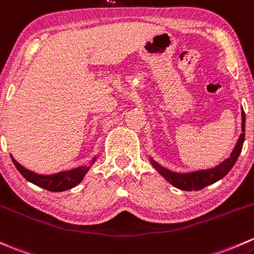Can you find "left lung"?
Returning <instances> with one entry per match:
<instances>
[{
    "instance_id": "8db88e82",
    "label": "left lung",
    "mask_w": 254,
    "mask_h": 254,
    "mask_svg": "<svg viewBox=\"0 0 254 254\" xmlns=\"http://www.w3.org/2000/svg\"><path fill=\"white\" fill-rule=\"evenodd\" d=\"M242 134L240 135L239 140H237L236 146H235L234 151L231 152L230 157L226 158L225 161H223L220 164H218L217 167L210 168V169H203V170H196V172L192 173H175L170 172L167 168L162 167L158 163L154 162L153 159L149 158L152 165H153L154 169L161 174L163 178L167 181H169L173 186L180 189L183 191H198L204 189L205 186L212 185V184L217 183L218 180L223 179L224 176L228 174L231 170V168L234 167V164L236 163L237 158H239L240 153L242 151V146H244L245 141V124H246V116H245V112L242 109Z\"/></svg>"
}]
</instances>
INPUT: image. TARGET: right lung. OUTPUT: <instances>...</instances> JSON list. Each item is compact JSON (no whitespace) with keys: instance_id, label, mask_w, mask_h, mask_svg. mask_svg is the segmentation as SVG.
Returning a JSON list of instances; mask_svg holds the SVG:
<instances>
[{"instance_id":"add662e5","label":"right lung","mask_w":254,"mask_h":254,"mask_svg":"<svg viewBox=\"0 0 254 254\" xmlns=\"http://www.w3.org/2000/svg\"><path fill=\"white\" fill-rule=\"evenodd\" d=\"M10 158H12V161L14 163L18 172H19L20 174L26 179V180L33 183L34 185L39 186V188H42L45 189V190H49L52 192H61V191H65V190H69V189L75 188L78 184L81 183L85 174L87 173V170L91 168V165L96 161V157H95V158H92L91 164H90L89 167H87V165H81V167L75 168V169L64 170V172L56 173V174L41 175V174H36V173L24 168L23 165H20L12 156H10Z\"/></svg>"}]
</instances>
